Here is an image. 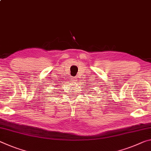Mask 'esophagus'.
Here are the masks:
<instances>
[{
    "label": "esophagus",
    "instance_id": "34e87169",
    "mask_svg": "<svg viewBox=\"0 0 151 151\" xmlns=\"http://www.w3.org/2000/svg\"><path fill=\"white\" fill-rule=\"evenodd\" d=\"M72 80H73V81H76V78H75L74 77L72 78Z\"/></svg>",
    "mask_w": 151,
    "mask_h": 151
}]
</instances>
